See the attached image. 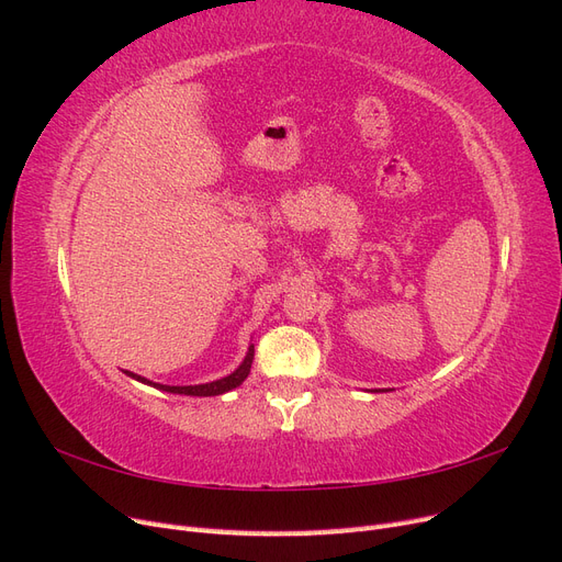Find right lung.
I'll return each mask as SVG.
<instances>
[{
  "label": "right lung",
  "instance_id": "1",
  "mask_svg": "<svg viewBox=\"0 0 562 562\" xmlns=\"http://www.w3.org/2000/svg\"><path fill=\"white\" fill-rule=\"evenodd\" d=\"M252 353H255V347L250 345V347H248V353H246V359L241 361L239 368H236V370L232 372V375H227V378H223V380H215V382H206V384L168 386V384L149 382V380H145V378H140V375H135V372H131V370H126V375L133 378V380L143 382V384H149V386H157V389H161V391H168V394H182V396H220V394H225V391L236 389V386H239V384L248 378L250 366H252Z\"/></svg>",
  "mask_w": 562,
  "mask_h": 562
}]
</instances>
